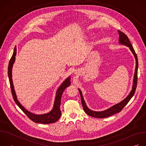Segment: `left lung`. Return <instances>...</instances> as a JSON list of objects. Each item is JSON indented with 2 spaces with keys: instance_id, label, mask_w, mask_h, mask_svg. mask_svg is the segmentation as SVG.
Instances as JSON below:
<instances>
[{
  "instance_id": "8db88e82",
  "label": "left lung",
  "mask_w": 146,
  "mask_h": 146,
  "mask_svg": "<svg viewBox=\"0 0 146 146\" xmlns=\"http://www.w3.org/2000/svg\"><path fill=\"white\" fill-rule=\"evenodd\" d=\"M118 32L119 33V43L122 45L126 46L128 47L129 48L131 52L133 53L135 58L136 59V68L135 70V74L133 76V85L132 90L131 91L129 94L123 100H122L121 102L114 105V106H111V108L101 111H93L91 109H90L85 102V100L83 98L82 94L81 91L78 88V91L80 94L81 96V103L83 107V109L86 114H87L88 115L95 117V118H106L108 117H110L112 115H114L117 113L120 112L122 109L125 106L127 103L129 102V101L131 100V99L133 97V95L135 94L136 86H137V69H138V60H137V55L132 46V44L130 43V41L128 37V36L125 34L124 33L122 32L121 31H118Z\"/></svg>"
}]
</instances>
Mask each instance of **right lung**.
I'll return each instance as SVG.
<instances>
[{
  "label": "right lung",
  "mask_w": 146,
  "mask_h": 146,
  "mask_svg": "<svg viewBox=\"0 0 146 146\" xmlns=\"http://www.w3.org/2000/svg\"><path fill=\"white\" fill-rule=\"evenodd\" d=\"M16 54H17V48L16 47H15L13 55L10 60L9 67H8V76H9V81L10 84V88H11L13 97L15 102L18 106V107L23 111V112L32 121H33L36 123L47 124V123H51L56 122L61 115L60 106V100H61L62 95L64 91H65V90L67 87H69L71 84L70 77L69 76L66 80H65V81H64V82L62 83V84L57 89L55 100H54V106H53L52 109L50 112L45 114H36L33 113H31V111H29L28 110H27L18 100L17 95L15 94V91L14 90L13 82V79H12V68L15 60Z\"/></svg>",
  "instance_id": "obj_1"
}]
</instances>
